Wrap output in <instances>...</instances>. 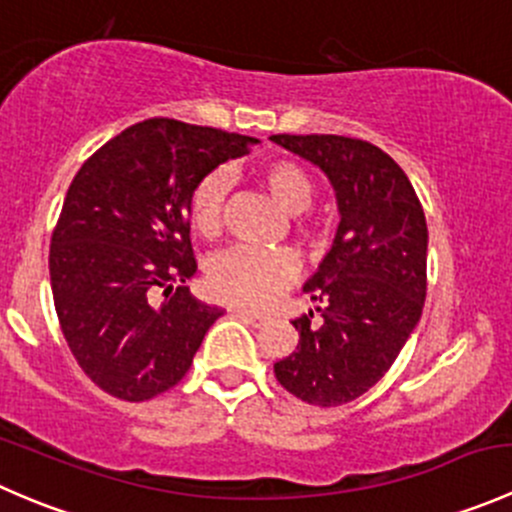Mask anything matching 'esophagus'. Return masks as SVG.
I'll list each match as a JSON object with an SVG mask.
<instances>
[{"instance_id":"esophagus-1","label":"esophagus","mask_w":512,"mask_h":512,"mask_svg":"<svg viewBox=\"0 0 512 512\" xmlns=\"http://www.w3.org/2000/svg\"><path fill=\"white\" fill-rule=\"evenodd\" d=\"M232 312H235L237 317H242V319H247V322H252V324H255V327H262V324L267 322V314H262V312H255V309H247V307H235V309H232Z\"/></svg>"}]
</instances>
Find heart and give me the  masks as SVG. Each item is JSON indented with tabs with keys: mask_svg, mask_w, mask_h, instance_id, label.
<instances>
[{
	"mask_svg": "<svg viewBox=\"0 0 512 512\" xmlns=\"http://www.w3.org/2000/svg\"><path fill=\"white\" fill-rule=\"evenodd\" d=\"M260 180L280 208L302 213L314 200V180L294 160H270L260 168ZM230 180L223 170H213L193 188L188 218L193 230L215 237L223 225V203ZM299 260L289 247L240 245L215 257L208 265L210 292L240 307H265L297 277Z\"/></svg>",
	"mask_w": 512,
	"mask_h": 512,
	"instance_id": "heart-1",
	"label": "heart"
}]
</instances>
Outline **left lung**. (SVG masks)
Returning <instances> with one entry per match:
<instances>
[{"label": "left lung", "mask_w": 512, "mask_h": 512, "mask_svg": "<svg viewBox=\"0 0 512 512\" xmlns=\"http://www.w3.org/2000/svg\"><path fill=\"white\" fill-rule=\"evenodd\" d=\"M324 170L337 193L332 250L304 285L317 317L294 319L299 344L275 376L312 406H342L371 389L396 361L426 299L428 227L418 195L394 158L347 136H272Z\"/></svg>", "instance_id": "obj_1"}]
</instances>
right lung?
Returning <instances> with one entry per match:
<instances>
[{
	"instance_id": "right-lung-1",
	"label": "right lung",
	"mask_w": 512,
	"mask_h": 512,
	"mask_svg": "<svg viewBox=\"0 0 512 512\" xmlns=\"http://www.w3.org/2000/svg\"><path fill=\"white\" fill-rule=\"evenodd\" d=\"M257 138L148 118L81 165L51 235L56 317L71 354L106 394L148 401L188 374L223 309L183 287L198 270L188 200Z\"/></svg>"
}]
</instances>
